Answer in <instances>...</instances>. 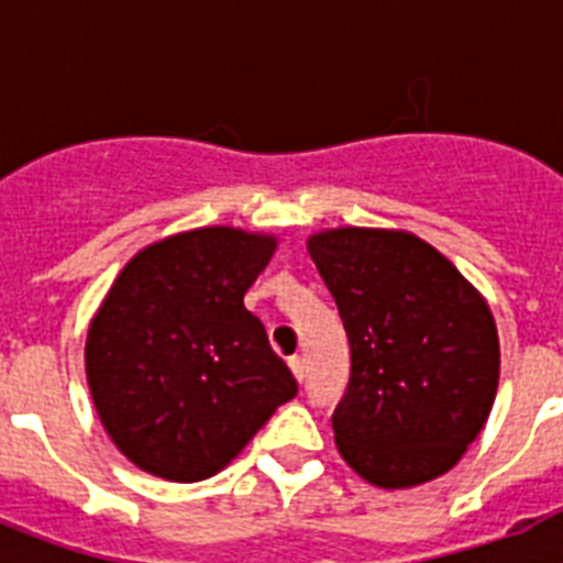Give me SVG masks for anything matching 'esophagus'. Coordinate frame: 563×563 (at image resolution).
<instances>
[{
	"label": "esophagus",
	"mask_w": 563,
	"mask_h": 563,
	"mask_svg": "<svg viewBox=\"0 0 563 563\" xmlns=\"http://www.w3.org/2000/svg\"><path fill=\"white\" fill-rule=\"evenodd\" d=\"M287 363H290V369H292V375H296V380H298V383L305 380V372H307V369H305V357H301V355H292Z\"/></svg>",
	"instance_id": "esophagus-1"
}]
</instances>
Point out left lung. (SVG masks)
<instances>
[{
	"label": "left lung",
	"instance_id": "left-lung-1",
	"mask_svg": "<svg viewBox=\"0 0 563 563\" xmlns=\"http://www.w3.org/2000/svg\"><path fill=\"white\" fill-rule=\"evenodd\" d=\"M350 338L335 445L377 487H415L460 462L494 409L499 335L485 298L406 231L332 228L307 242Z\"/></svg>",
	"mask_w": 563,
	"mask_h": 563
}]
</instances>
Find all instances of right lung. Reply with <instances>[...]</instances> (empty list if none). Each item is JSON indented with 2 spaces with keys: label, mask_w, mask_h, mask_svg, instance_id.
<instances>
[{
  "label": "right lung",
  "mask_w": 563,
  "mask_h": 563,
  "mask_svg": "<svg viewBox=\"0 0 563 563\" xmlns=\"http://www.w3.org/2000/svg\"><path fill=\"white\" fill-rule=\"evenodd\" d=\"M276 236L217 225L143 247L87 332V383L126 460L172 482L220 474L298 383L245 292Z\"/></svg>",
  "instance_id": "right-lung-1"
}]
</instances>
